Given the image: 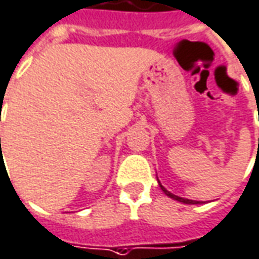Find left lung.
<instances>
[{"label": "left lung", "mask_w": 259, "mask_h": 259, "mask_svg": "<svg viewBox=\"0 0 259 259\" xmlns=\"http://www.w3.org/2000/svg\"><path fill=\"white\" fill-rule=\"evenodd\" d=\"M159 186H160V189L164 191V194L170 197V198H173V200H177V201H180V203H184V204H198V201H194V200H189V198H183V197L174 196L173 193H170L168 190L164 189V187H163V186H161L160 183H159Z\"/></svg>", "instance_id": "left-lung-1"}]
</instances>
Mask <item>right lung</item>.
<instances>
[{"mask_svg":"<svg viewBox=\"0 0 259 259\" xmlns=\"http://www.w3.org/2000/svg\"><path fill=\"white\" fill-rule=\"evenodd\" d=\"M0 140H1V139H0Z\"/></svg>","mask_w":259,"mask_h":259,"instance_id":"1","label":"right lung"}]
</instances>
